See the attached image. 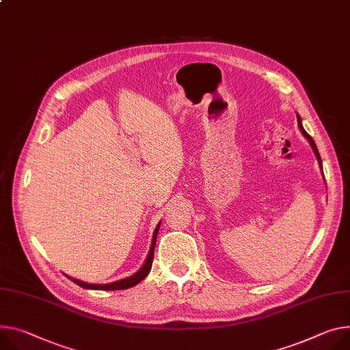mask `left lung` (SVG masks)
<instances>
[{"label":"left lung","instance_id":"1","mask_svg":"<svg viewBox=\"0 0 350 350\" xmlns=\"http://www.w3.org/2000/svg\"><path fill=\"white\" fill-rule=\"evenodd\" d=\"M297 122H299V129H300V131H301V134L308 139V142H310V145H311V148H312V150H314V153H315V156H317V159H319V163H320V166H323V161H321V157H320V153H319V149H317V145H315V142L312 141V138L306 133V130L303 129V125H301V118H300V116H297Z\"/></svg>","mask_w":350,"mask_h":350}]
</instances>
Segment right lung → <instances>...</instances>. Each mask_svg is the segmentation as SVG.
Listing matches in <instances>:
<instances>
[{"instance_id": "add662e5", "label": "right lung", "mask_w": 350, "mask_h": 350, "mask_svg": "<svg viewBox=\"0 0 350 350\" xmlns=\"http://www.w3.org/2000/svg\"><path fill=\"white\" fill-rule=\"evenodd\" d=\"M159 226H161V224L157 225V228L154 229L153 232V239H152V244H150V250H149V254H148V258L145 261V264L142 265V268L134 273L133 276L130 278H125V279H121V280H117V282H113V283H107V284H90V283H85L79 279H75V278H70L74 283H77L78 286H81V288H85V289H92V291H122V289H130L133 288V286H135L137 283H139L141 280H144L150 268H152V261H153V251H154V245H156V236H157V232H159Z\"/></svg>"}]
</instances>
